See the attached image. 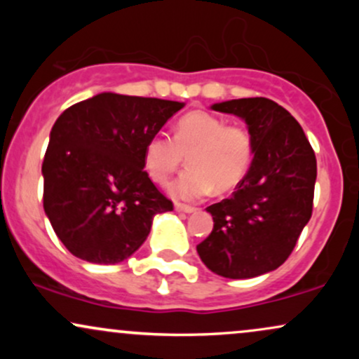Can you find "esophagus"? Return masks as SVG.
Segmentation results:
<instances>
[{
	"label": "esophagus",
	"mask_w": 359,
	"mask_h": 359,
	"mask_svg": "<svg viewBox=\"0 0 359 359\" xmlns=\"http://www.w3.org/2000/svg\"><path fill=\"white\" fill-rule=\"evenodd\" d=\"M175 211L191 214V212H196L197 209H196V208H192V205H185V204H175Z\"/></svg>",
	"instance_id": "obj_1"
}]
</instances>
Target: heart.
Returning <instances> with one entry per match:
<instances>
[{
    "instance_id": "b5f03b06",
    "label": "heart",
    "mask_w": 359,
    "mask_h": 359,
    "mask_svg": "<svg viewBox=\"0 0 359 359\" xmlns=\"http://www.w3.org/2000/svg\"><path fill=\"white\" fill-rule=\"evenodd\" d=\"M189 167L168 185L179 201H199L216 192L233 191L248 174L253 158V138L245 126L226 125L208 111H191L177 121L174 138L155 133L143 150V162L151 180L165 184L184 163Z\"/></svg>"
}]
</instances>
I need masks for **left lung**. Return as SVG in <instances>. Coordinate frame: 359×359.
<instances>
[{
    "instance_id": "obj_1",
    "label": "left lung",
    "mask_w": 359,
    "mask_h": 359,
    "mask_svg": "<svg viewBox=\"0 0 359 359\" xmlns=\"http://www.w3.org/2000/svg\"><path fill=\"white\" fill-rule=\"evenodd\" d=\"M253 138L248 174L229 199L209 205L214 228L197 245L204 265L224 278H253L277 270L312 216L317 162L297 119L266 97L216 102Z\"/></svg>"
}]
</instances>
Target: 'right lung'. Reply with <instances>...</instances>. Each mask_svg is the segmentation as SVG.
<instances>
[{
    "instance_id": "obj_1",
    "label": "right lung",
    "mask_w": 359,
    "mask_h": 359,
    "mask_svg": "<svg viewBox=\"0 0 359 359\" xmlns=\"http://www.w3.org/2000/svg\"><path fill=\"white\" fill-rule=\"evenodd\" d=\"M184 102L101 93L57 118L42 163L43 209L74 257L130 258L155 214L174 209L143 167L147 142Z\"/></svg>"
}]
</instances>
